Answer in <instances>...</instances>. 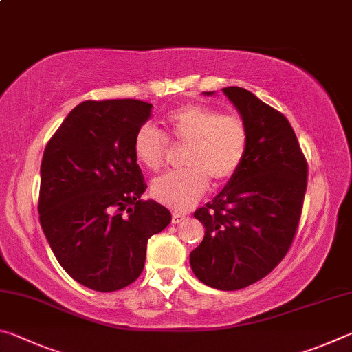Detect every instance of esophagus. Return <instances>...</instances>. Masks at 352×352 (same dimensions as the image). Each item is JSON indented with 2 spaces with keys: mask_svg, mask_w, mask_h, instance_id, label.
Masks as SVG:
<instances>
[{
  "mask_svg": "<svg viewBox=\"0 0 352 352\" xmlns=\"http://www.w3.org/2000/svg\"><path fill=\"white\" fill-rule=\"evenodd\" d=\"M183 220H186V217L183 216V214H180V212H174L172 214V223H182Z\"/></svg>",
  "mask_w": 352,
  "mask_h": 352,
  "instance_id": "34e87169",
  "label": "esophagus"
}]
</instances>
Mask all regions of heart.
<instances>
[{"label":"heart","instance_id":"1","mask_svg":"<svg viewBox=\"0 0 352 352\" xmlns=\"http://www.w3.org/2000/svg\"><path fill=\"white\" fill-rule=\"evenodd\" d=\"M186 147V168L155 178L151 195L177 211L189 210L204 197L210 180L222 184L241 169L248 148V127L241 116L223 115L206 105L188 104L166 119V133L153 124L138 129L133 153L144 168L158 170L170 157V142Z\"/></svg>","mask_w":352,"mask_h":352}]
</instances>
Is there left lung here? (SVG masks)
Returning <instances> with one entry per match:
<instances>
[{"instance_id":"obj_1","label":"left lung","mask_w":352,"mask_h":352,"mask_svg":"<svg viewBox=\"0 0 352 352\" xmlns=\"http://www.w3.org/2000/svg\"><path fill=\"white\" fill-rule=\"evenodd\" d=\"M223 93L247 124L248 148L237 174L194 212L205 237L189 261L204 284L239 290L269 275L287 254L305 204L307 162L281 111L241 87Z\"/></svg>"}]
</instances>
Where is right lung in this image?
<instances>
[{"label":"right lung","mask_w":352,"mask_h":352,"mask_svg":"<svg viewBox=\"0 0 352 352\" xmlns=\"http://www.w3.org/2000/svg\"><path fill=\"white\" fill-rule=\"evenodd\" d=\"M138 99L85 100L47 141L38 214L65 272L98 292L138 279L148 237L170 223L168 208L142 200L147 184L133 140L152 115Z\"/></svg>","instance_id":"1"}]
</instances>
